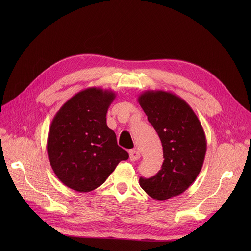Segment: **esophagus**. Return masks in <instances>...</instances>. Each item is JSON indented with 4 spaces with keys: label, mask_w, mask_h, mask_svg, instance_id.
<instances>
[{
    "label": "esophagus",
    "mask_w": 251,
    "mask_h": 251,
    "mask_svg": "<svg viewBox=\"0 0 251 251\" xmlns=\"http://www.w3.org/2000/svg\"><path fill=\"white\" fill-rule=\"evenodd\" d=\"M129 156H130V160L132 162H135V161H137V160H139L141 158L140 152L138 150H135V149L129 151Z\"/></svg>",
    "instance_id": "1"
}]
</instances>
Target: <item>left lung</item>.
<instances>
[{
  "instance_id": "left-lung-1",
  "label": "left lung",
  "mask_w": 251,
  "mask_h": 251,
  "mask_svg": "<svg viewBox=\"0 0 251 251\" xmlns=\"http://www.w3.org/2000/svg\"><path fill=\"white\" fill-rule=\"evenodd\" d=\"M138 102L161 139L165 159L155 176L140 177V186L158 201L181 195L195 182L204 161L202 126L190 105L171 92L147 90Z\"/></svg>"
}]
</instances>
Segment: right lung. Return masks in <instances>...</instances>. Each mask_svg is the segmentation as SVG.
Instances as JSON below:
<instances>
[{
	"mask_svg": "<svg viewBox=\"0 0 251 251\" xmlns=\"http://www.w3.org/2000/svg\"><path fill=\"white\" fill-rule=\"evenodd\" d=\"M115 97L112 90L84 89L66 101L51 121L47 144L50 166L59 181L76 192L95 190L129 158L106 123Z\"/></svg>",
	"mask_w": 251,
	"mask_h": 251,
	"instance_id": "right-lung-1",
	"label": "right lung"
}]
</instances>
